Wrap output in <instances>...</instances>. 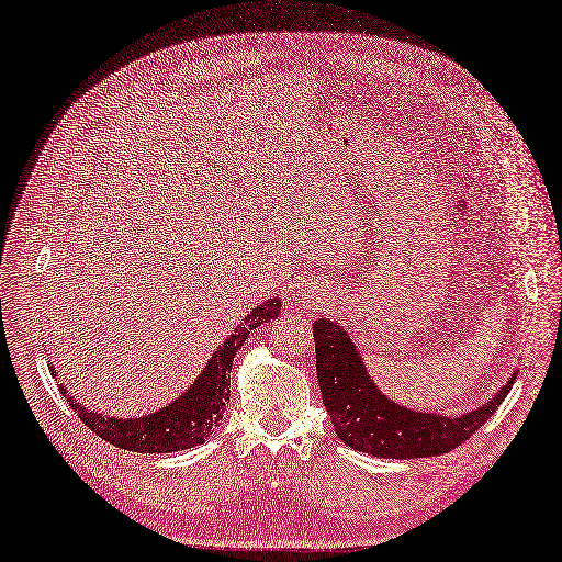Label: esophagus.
<instances>
[{
	"label": "esophagus",
	"mask_w": 562,
	"mask_h": 562,
	"mask_svg": "<svg viewBox=\"0 0 562 562\" xmlns=\"http://www.w3.org/2000/svg\"><path fill=\"white\" fill-rule=\"evenodd\" d=\"M292 292H294L296 299H301L303 305L313 307V311H319L322 305H327L331 301L329 289L322 286V284H313V282H301V284L296 282Z\"/></svg>",
	"instance_id": "obj_1"
}]
</instances>
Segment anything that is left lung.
Here are the masks:
<instances>
[{"instance_id":"obj_1","label":"left lung","mask_w":562,"mask_h":562,"mask_svg":"<svg viewBox=\"0 0 562 562\" xmlns=\"http://www.w3.org/2000/svg\"><path fill=\"white\" fill-rule=\"evenodd\" d=\"M313 338L322 402L327 406L334 431L348 448L369 452L373 458L413 460L443 456L458 448L493 418L518 375L514 371L491 402L452 418L402 406L380 392L340 322L329 317L315 319Z\"/></svg>"}]
</instances>
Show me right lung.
Masks as SVG:
<instances>
[{"instance_id":"1","label":"right lung","mask_w":562,"mask_h":562,"mask_svg":"<svg viewBox=\"0 0 562 562\" xmlns=\"http://www.w3.org/2000/svg\"><path fill=\"white\" fill-rule=\"evenodd\" d=\"M282 301L268 299L245 315V319L224 338L205 364L198 373L193 385H189L175 402L162 408L133 415V418H110V415L90 411L79 404L75 396L67 394V387L60 383V394L67 396V402L79 418L86 423L90 431H95L100 439L110 441L116 448L133 450V452H177L205 443L210 434L220 427L224 411L231 396V367L233 357L243 348L249 331L261 327V324L276 319L280 315ZM56 375V367H50Z\"/></svg>"}]
</instances>
